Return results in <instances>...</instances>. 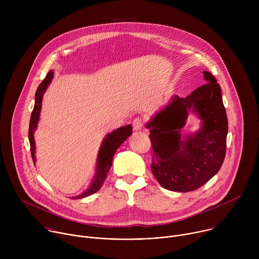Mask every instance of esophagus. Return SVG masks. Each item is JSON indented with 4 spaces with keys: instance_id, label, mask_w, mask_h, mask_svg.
Wrapping results in <instances>:
<instances>
[{
    "instance_id": "obj_1",
    "label": "esophagus",
    "mask_w": 259,
    "mask_h": 259,
    "mask_svg": "<svg viewBox=\"0 0 259 259\" xmlns=\"http://www.w3.org/2000/svg\"><path fill=\"white\" fill-rule=\"evenodd\" d=\"M132 126H133V129L135 131H139L143 128L144 126V118L142 117H137L133 120V123H132Z\"/></svg>"
}]
</instances>
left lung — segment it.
Masks as SVG:
<instances>
[{"label": "left lung", "instance_id": "1", "mask_svg": "<svg viewBox=\"0 0 259 259\" xmlns=\"http://www.w3.org/2000/svg\"><path fill=\"white\" fill-rule=\"evenodd\" d=\"M205 84L187 97L172 101L146 125L151 129L152 171L169 191L187 193L208 182L226 158L228 117L215 77L203 71ZM191 110L202 120V127L181 140L180 129Z\"/></svg>", "mask_w": 259, "mask_h": 259}]
</instances>
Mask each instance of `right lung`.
<instances>
[{
    "instance_id": "1",
    "label": "right lung",
    "mask_w": 259,
    "mask_h": 259,
    "mask_svg": "<svg viewBox=\"0 0 259 259\" xmlns=\"http://www.w3.org/2000/svg\"><path fill=\"white\" fill-rule=\"evenodd\" d=\"M53 78V71L50 70L46 78L42 81V83L39 85L38 89L35 91L34 95V106L32 109V113L30 116V121H29V128H28V139H29V144H30V153H31V158L33 163L35 162L34 158V150H35V145H34V139H33V131L36 128V125H38L39 117H40V112H41V107H42V99H43V94L45 90L47 89L48 85L52 81ZM132 134V126L127 125L124 127H121L110 134H108L105 139L103 140L100 151L97 157V171L95 178L90 186V188L84 192L83 194L76 196V197H71V199H82L85 197H88L94 193H96L103 184V181L105 180L107 173L110 169V166H112L113 163V157L118 150V147Z\"/></svg>"
}]
</instances>
